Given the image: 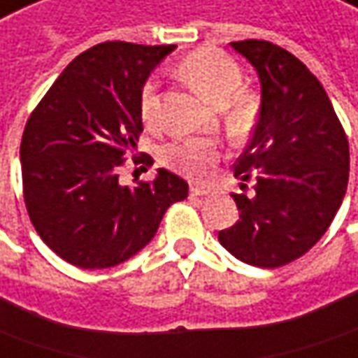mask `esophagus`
Instances as JSON below:
<instances>
[{
  "mask_svg": "<svg viewBox=\"0 0 358 358\" xmlns=\"http://www.w3.org/2000/svg\"><path fill=\"white\" fill-rule=\"evenodd\" d=\"M190 196H192V198H200V196H206V190H202V188H198V186H192V188H190Z\"/></svg>",
  "mask_w": 358,
  "mask_h": 358,
  "instance_id": "obj_1",
  "label": "esophagus"
}]
</instances>
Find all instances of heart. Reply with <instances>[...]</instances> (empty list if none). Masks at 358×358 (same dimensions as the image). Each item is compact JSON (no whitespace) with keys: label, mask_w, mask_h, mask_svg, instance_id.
Listing matches in <instances>:
<instances>
[{"label":"heart","mask_w":358,"mask_h":358,"mask_svg":"<svg viewBox=\"0 0 358 358\" xmlns=\"http://www.w3.org/2000/svg\"><path fill=\"white\" fill-rule=\"evenodd\" d=\"M180 73L216 106H228L232 117H246L252 110L250 94L238 90L242 84L241 66L224 52L198 50L180 64ZM140 116L144 124L156 126L160 117V86L150 80L140 94ZM220 158V146L208 140H180L166 148V160L186 174L200 176L206 166Z\"/></svg>","instance_id":"obj_1"}]
</instances>
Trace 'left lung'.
<instances>
[{"instance_id": "8db88e82", "label": "left lung", "mask_w": 358, "mask_h": 358, "mask_svg": "<svg viewBox=\"0 0 358 358\" xmlns=\"http://www.w3.org/2000/svg\"><path fill=\"white\" fill-rule=\"evenodd\" d=\"M260 80V112L234 164L244 188L232 194L241 218L218 232L230 255L276 268L308 252L341 208L349 182V140L324 87L299 57L264 39L230 43Z\"/></svg>"}]
</instances>
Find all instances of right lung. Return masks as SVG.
<instances>
[{
  "label": "right lung",
  "instance_id": "right-lung-1",
  "mask_svg": "<svg viewBox=\"0 0 358 358\" xmlns=\"http://www.w3.org/2000/svg\"><path fill=\"white\" fill-rule=\"evenodd\" d=\"M176 45L103 41L59 73L27 120L22 178L29 220L55 255L80 268H110L148 244L166 210L188 196L160 168L122 186L117 170L144 130L140 94ZM152 162L148 154L140 158Z\"/></svg>",
  "mask_w": 358,
  "mask_h": 358
}]
</instances>
